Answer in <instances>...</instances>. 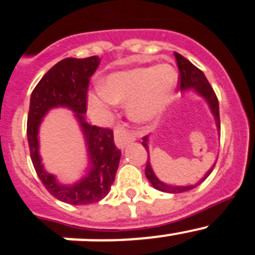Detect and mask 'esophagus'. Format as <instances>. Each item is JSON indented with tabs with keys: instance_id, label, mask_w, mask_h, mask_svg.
Here are the masks:
<instances>
[{
	"instance_id": "obj_1",
	"label": "esophagus",
	"mask_w": 255,
	"mask_h": 255,
	"mask_svg": "<svg viewBox=\"0 0 255 255\" xmlns=\"http://www.w3.org/2000/svg\"><path fill=\"white\" fill-rule=\"evenodd\" d=\"M115 140L120 148H125L128 143L134 140V135L125 127V126H116L115 127Z\"/></svg>"
}]
</instances>
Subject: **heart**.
Here are the masks:
<instances>
[{
    "label": "heart",
    "instance_id": "1",
    "mask_svg": "<svg viewBox=\"0 0 255 255\" xmlns=\"http://www.w3.org/2000/svg\"><path fill=\"white\" fill-rule=\"evenodd\" d=\"M177 81V73L170 64L133 69L113 74L105 87H97L90 102L104 109L115 102L132 100L129 115L133 120L144 122L159 115L170 100Z\"/></svg>",
    "mask_w": 255,
    "mask_h": 255
}]
</instances>
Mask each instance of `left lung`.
Instances as JSON below:
<instances>
[{
    "instance_id": "8db88e82",
    "label": "left lung",
    "mask_w": 255,
    "mask_h": 255,
    "mask_svg": "<svg viewBox=\"0 0 255 255\" xmlns=\"http://www.w3.org/2000/svg\"><path fill=\"white\" fill-rule=\"evenodd\" d=\"M176 59V64L177 68H179V87L181 90H186V89H191L194 87L197 92H199L201 96H204L205 99L207 100L208 105L211 107V111H212L213 116L216 118V123H217L218 129H221V122H220V109H218V99L216 96L215 91H213L212 86L210 85V82L207 81L206 76L205 74L200 70L199 68L194 65L191 61L187 60L186 58L181 55L179 53H174ZM148 137L144 135L143 137V146L145 148L146 153H148ZM213 170V168L211 169L210 171L197 182L196 185H191V186H170V185H166L164 182H161L160 180L156 179V176L154 175L153 170H151L150 163H149V154H148V160H146V165H145V175L148 177L149 181L151 182L154 189L159 190V191H164V192H170V194H180V192L184 191H189V190H192L194 187H196L197 185H200L201 182H204L205 180L207 179V176L210 175L211 171Z\"/></svg>"
}]
</instances>
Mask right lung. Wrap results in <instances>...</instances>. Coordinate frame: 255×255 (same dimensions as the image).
Returning a JSON list of instances; mask_svg holds the SVG:
<instances>
[{"instance_id": "add662e5", "label": "right lung", "mask_w": 255, "mask_h": 255, "mask_svg": "<svg viewBox=\"0 0 255 255\" xmlns=\"http://www.w3.org/2000/svg\"><path fill=\"white\" fill-rule=\"evenodd\" d=\"M99 64L100 59L96 55L63 59L40 79L30 96L27 138L33 166L49 194L70 205H89L104 199L115 181L120 164L121 150L113 140L112 129L89 125L84 118L90 78ZM58 106L69 107L77 113L92 159L93 168L89 175L73 187L58 184L55 178L44 170L37 153V128L41 118L49 109Z\"/></svg>"}]
</instances>
